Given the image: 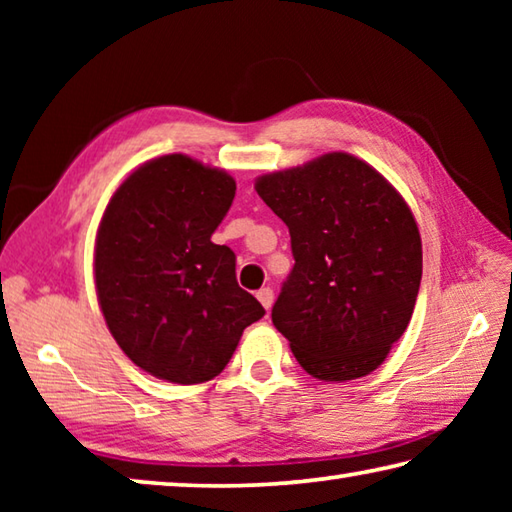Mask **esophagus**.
I'll return each mask as SVG.
<instances>
[{"label":"esophagus","mask_w":512,"mask_h":512,"mask_svg":"<svg viewBox=\"0 0 512 512\" xmlns=\"http://www.w3.org/2000/svg\"><path fill=\"white\" fill-rule=\"evenodd\" d=\"M257 300L262 302L264 305V309H271V305H273V289L271 287H262L257 291Z\"/></svg>","instance_id":"obj_1"}]
</instances>
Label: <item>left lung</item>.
Here are the masks:
<instances>
[{"mask_svg":"<svg viewBox=\"0 0 512 512\" xmlns=\"http://www.w3.org/2000/svg\"><path fill=\"white\" fill-rule=\"evenodd\" d=\"M255 189L287 223L296 259L271 311L277 332L311 377L368 375L418 300L422 241L409 205L348 153L268 173Z\"/></svg>","mask_w":512,"mask_h":512,"instance_id":"left-lung-1","label":"left lung"}]
</instances>
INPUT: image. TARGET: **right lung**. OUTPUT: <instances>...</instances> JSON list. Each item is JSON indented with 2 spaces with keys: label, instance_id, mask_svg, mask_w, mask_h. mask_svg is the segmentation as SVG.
<instances>
[{
  "label": "right lung",
  "instance_id": "1",
  "mask_svg": "<svg viewBox=\"0 0 512 512\" xmlns=\"http://www.w3.org/2000/svg\"><path fill=\"white\" fill-rule=\"evenodd\" d=\"M235 192L225 171L173 153L133 171L106 207L94 255L99 305L119 348L153 377H216L266 314L237 284L235 253L212 241Z\"/></svg>",
  "mask_w": 512,
  "mask_h": 512
}]
</instances>
